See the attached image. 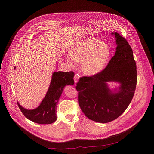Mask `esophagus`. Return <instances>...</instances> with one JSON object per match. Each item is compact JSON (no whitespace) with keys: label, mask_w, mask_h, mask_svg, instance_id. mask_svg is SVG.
Here are the masks:
<instances>
[{"label":"esophagus","mask_w":154,"mask_h":154,"mask_svg":"<svg viewBox=\"0 0 154 154\" xmlns=\"http://www.w3.org/2000/svg\"><path fill=\"white\" fill-rule=\"evenodd\" d=\"M79 76L78 74H75L74 77V80L75 83H76L78 82V80H79Z\"/></svg>","instance_id":"esophagus-1"}]
</instances>
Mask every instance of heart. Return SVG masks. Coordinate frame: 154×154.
Masks as SVG:
<instances>
[{
    "instance_id": "obj_1",
    "label": "heart",
    "mask_w": 154,
    "mask_h": 154,
    "mask_svg": "<svg viewBox=\"0 0 154 154\" xmlns=\"http://www.w3.org/2000/svg\"><path fill=\"white\" fill-rule=\"evenodd\" d=\"M110 55L111 49L106 43L98 38L88 37L76 44L66 60L71 67L75 66V60L82 63L83 73L93 76L103 70Z\"/></svg>"
}]
</instances>
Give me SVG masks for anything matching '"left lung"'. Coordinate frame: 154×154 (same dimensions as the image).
Here are the masks:
<instances>
[{"label":"left lung","mask_w":154,"mask_h":154,"mask_svg":"<svg viewBox=\"0 0 154 154\" xmlns=\"http://www.w3.org/2000/svg\"><path fill=\"white\" fill-rule=\"evenodd\" d=\"M112 34L117 45L115 55L102 72L80 78L76 86L82 111L90 119L100 123L111 122L124 113L133 99L137 81L132 49L118 33ZM110 81L120 83V86L111 91L107 84Z\"/></svg>","instance_id":"obj_1"}]
</instances>
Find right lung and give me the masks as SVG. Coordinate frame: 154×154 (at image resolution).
I'll use <instances>...</instances> for the list:
<instances>
[{"label":"right lung","mask_w":154,"mask_h":154,"mask_svg":"<svg viewBox=\"0 0 154 154\" xmlns=\"http://www.w3.org/2000/svg\"><path fill=\"white\" fill-rule=\"evenodd\" d=\"M16 67H14L15 69ZM74 73L71 72H54L48 91L40 105L35 109H27L17 102L21 112L29 120L40 124H49L57 120L56 109L64 87L72 85Z\"/></svg>","instance_id":"1"}]
</instances>
